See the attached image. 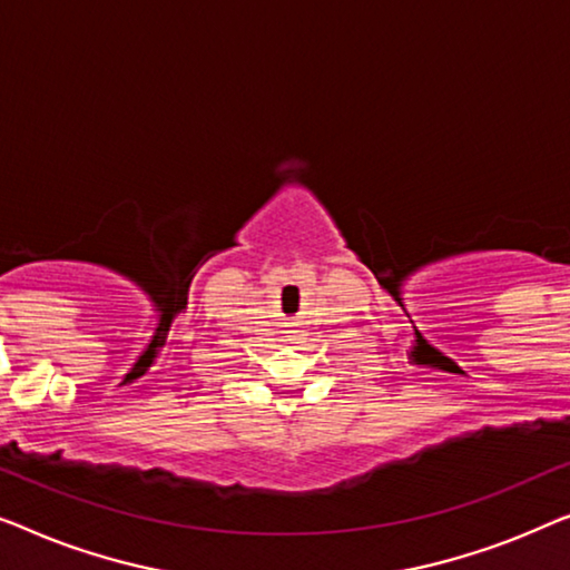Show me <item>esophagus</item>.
<instances>
[{"label": "esophagus", "mask_w": 570, "mask_h": 570, "mask_svg": "<svg viewBox=\"0 0 570 570\" xmlns=\"http://www.w3.org/2000/svg\"><path fill=\"white\" fill-rule=\"evenodd\" d=\"M302 338V333L296 331L294 325H288V331H286V341H299Z\"/></svg>", "instance_id": "esophagus-1"}]
</instances>
